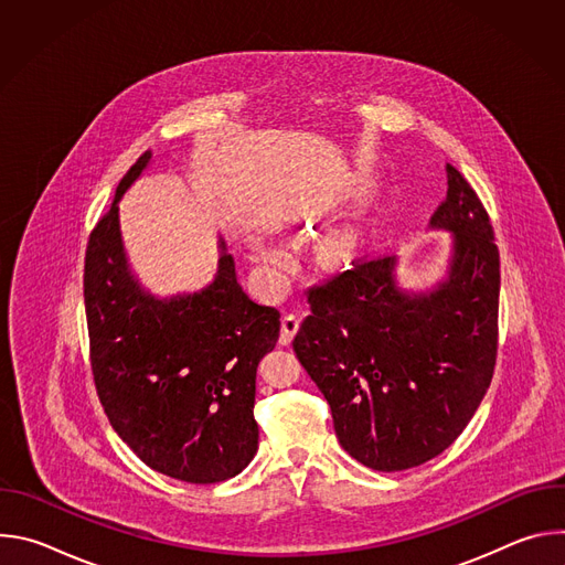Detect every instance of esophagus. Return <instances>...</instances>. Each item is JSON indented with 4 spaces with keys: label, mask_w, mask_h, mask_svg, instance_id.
<instances>
[{
    "label": "esophagus",
    "mask_w": 565,
    "mask_h": 565,
    "mask_svg": "<svg viewBox=\"0 0 565 565\" xmlns=\"http://www.w3.org/2000/svg\"><path fill=\"white\" fill-rule=\"evenodd\" d=\"M299 324H301V317L299 315H284L281 317V335H279V344L281 347H288L295 338V333L299 331Z\"/></svg>",
    "instance_id": "obj_1"
}]
</instances>
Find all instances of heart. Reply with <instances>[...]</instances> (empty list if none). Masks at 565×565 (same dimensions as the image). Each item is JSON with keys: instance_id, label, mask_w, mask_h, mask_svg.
<instances>
[{"instance_id": "1", "label": "heart", "mask_w": 565, "mask_h": 565, "mask_svg": "<svg viewBox=\"0 0 565 565\" xmlns=\"http://www.w3.org/2000/svg\"><path fill=\"white\" fill-rule=\"evenodd\" d=\"M353 250H355V234L349 227H335L327 232L319 244V255L329 264H342L351 259ZM253 253L268 268H284L290 262V255L284 248L270 246L262 238H257L253 244Z\"/></svg>"}]
</instances>
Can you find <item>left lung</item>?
<instances>
[{
	"label": "left lung",
	"mask_w": 565,
	"mask_h": 565,
	"mask_svg": "<svg viewBox=\"0 0 565 565\" xmlns=\"http://www.w3.org/2000/svg\"><path fill=\"white\" fill-rule=\"evenodd\" d=\"M429 230L449 232L445 275L427 288L397 279V257L355 264L308 292L292 340L331 405L340 445L375 471L443 454L488 393L499 340L501 264L490 216L451 166Z\"/></svg>",
	"instance_id": "left-lung-1"
}]
</instances>
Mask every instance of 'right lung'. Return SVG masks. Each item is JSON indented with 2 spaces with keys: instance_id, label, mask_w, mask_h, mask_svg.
<instances>
[{
  "instance_id": "1",
  "label": "right lung",
  "mask_w": 565,
  "mask_h": 565,
  "mask_svg": "<svg viewBox=\"0 0 565 565\" xmlns=\"http://www.w3.org/2000/svg\"><path fill=\"white\" fill-rule=\"evenodd\" d=\"M149 163L145 151L89 236L92 369L111 427L147 467L210 486L257 454L255 380L279 340V310L244 292L223 236L205 288L158 297L142 286L125 250L120 199Z\"/></svg>"
}]
</instances>
